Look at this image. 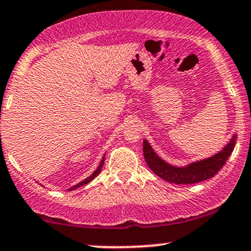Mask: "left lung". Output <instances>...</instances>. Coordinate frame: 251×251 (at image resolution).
Wrapping results in <instances>:
<instances>
[{"instance_id": "1", "label": "left lung", "mask_w": 251, "mask_h": 251, "mask_svg": "<svg viewBox=\"0 0 251 251\" xmlns=\"http://www.w3.org/2000/svg\"><path fill=\"white\" fill-rule=\"evenodd\" d=\"M236 140H237V135L234 134L230 142L218 153L209 158L191 162L186 164L185 166H176L165 162L163 158L155 153V151L146 139H144L143 142V152L148 166L158 177L163 178L169 183L184 185V184L200 183V181L214 177L223 168L227 158L230 157L235 148Z\"/></svg>"}]
</instances>
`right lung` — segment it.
Returning a JSON list of instances; mask_svg holds the SVG:
<instances>
[{"instance_id":"obj_1","label":"right lung","mask_w":251,"mask_h":251,"mask_svg":"<svg viewBox=\"0 0 251 251\" xmlns=\"http://www.w3.org/2000/svg\"><path fill=\"white\" fill-rule=\"evenodd\" d=\"M103 163H105V154H103V157H102V159L100 160V164L99 165H98V168H97V170L96 171L93 172V174H92L91 176H88L87 178H85V179L83 180H81L80 181V183H77V184H75V185L74 186H72V188H70V189H67L68 191H72V190H75V189H77V188H81V186H83V185H86V184H88L89 181H92L94 179V178L97 177L98 175L100 174V172H101V169H102V166H103Z\"/></svg>"}]
</instances>
